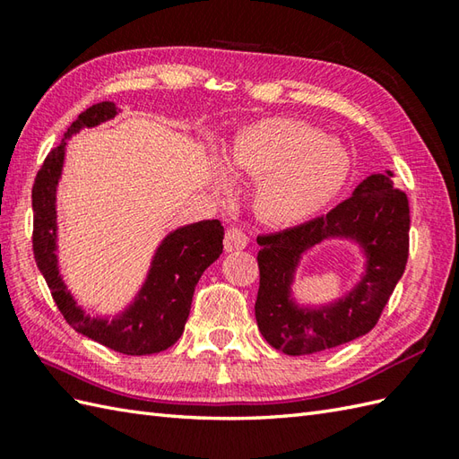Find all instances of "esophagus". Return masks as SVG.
Listing matches in <instances>:
<instances>
[{
    "label": "esophagus",
    "mask_w": 459,
    "mask_h": 459,
    "mask_svg": "<svg viewBox=\"0 0 459 459\" xmlns=\"http://www.w3.org/2000/svg\"><path fill=\"white\" fill-rule=\"evenodd\" d=\"M248 245V237L237 227H230L224 235V250L227 252H235V250H242L247 248Z\"/></svg>",
    "instance_id": "esophagus-1"
}]
</instances>
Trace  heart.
<instances>
[{
    "mask_svg": "<svg viewBox=\"0 0 459 459\" xmlns=\"http://www.w3.org/2000/svg\"><path fill=\"white\" fill-rule=\"evenodd\" d=\"M230 179H256L255 207L276 227H298L324 211L351 175L343 142L294 118H264L240 130L222 155ZM214 187L229 189L222 173Z\"/></svg>",
    "mask_w": 459,
    "mask_h": 459,
    "instance_id": "1",
    "label": "heart"
}]
</instances>
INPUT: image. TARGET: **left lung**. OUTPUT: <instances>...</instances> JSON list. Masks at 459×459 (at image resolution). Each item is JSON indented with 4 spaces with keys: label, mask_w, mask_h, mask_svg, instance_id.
<instances>
[{
    "label": "left lung",
    "mask_w": 459,
    "mask_h": 459,
    "mask_svg": "<svg viewBox=\"0 0 459 459\" xmlns=\"http://www.w3.org/2000/svg\"><path fill=\"white\" fill-rule=\"evenodd\" d=\"M394 171L373 173L325 217L258 237L260 288L255 306L262 337L286 355H311L367 335L375 327L408 258L411 211L394 189ZM349 241L364 270L339 299L306 305L295 294L300 262L324 241Z\"/></svg>",
    "instance_id": "left-lung-1"
}]
</instances>
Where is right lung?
Listing matches in <instances>:
<instances>
[{
	"label": "right lung",
	"mask_w": 459,
	"mask_h": 459,
	"mask_svg": "<svg viewBox=\"0 0 459 459\" xmlns=\"http://www.w3.org/2000/svg\"><path fill=\"white\" fill-rule=\"evenodd\" d=\"M122 114L114 102H100L76 118L65 138L47 155L33 185V250L55 304L79 333L124 355H153L183 335L193 291L203 272L222 252L221 221H199L169 230L155 247L143 281L128 304L112 314H89L68 290L58 260L56 191L63 178L66 145L84 128H96Z\"/></svg>",
	"instance_id": "right-lung-1"
}]
</instances>
